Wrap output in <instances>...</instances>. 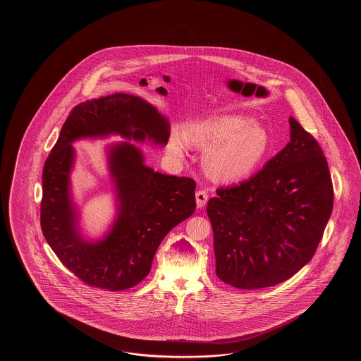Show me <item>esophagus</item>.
I'll list each match as a JSON object with an SVG mask.
<instances>
[{"label": "esophagus", "instance_id": "1", "mask_svg": "<svg viewBox=\"0 0 361 361\" xmlns=\"http://www.w3.org/2000/svg\"><path fill=\"white\" fill-rule=\"evenodd\" d=\"M207 192L205 190H200L196 192V205L197 207H204L207 202Z\"/></svg>", "mask_w": 361, "mask_h": 361}]
</instances>
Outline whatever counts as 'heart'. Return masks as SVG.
I'll return each mask as SVG.
<instances>
[{
  "label": "heart",
  "instance_id": "heart-1",
  "mask_svg": "<svg viewBox=\"0 0 361 361\" xmlns=\"http://www.w3.org/2000/svg\"><path fill=\"white\" fill-rule=\"evenodd\" d=\"M185 145L207 149V174L222 182H238L258 168L269 149V134L245 116L226 115L190 123L182 137L174 138L178 149Z\"/></svg>",
  "mask_w": 361,
  "mask_h": 361
}]
</instances>
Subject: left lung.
<instances>
[{"instance_id":"1","label":"left lung","mask_w":361,"mask_h":361,"mask_svg":"<svg viewBox=\"0 0 361 361\" xmlns=\"http://www.w3.org/2000/svg\"><path fill=\"white\" fill-rule=\"evenodd\" d=\"M290 142L263 169L207 202L215 274L238 289L280 284L314 257L333 209L317 140L290 117Z\"/></svg>"}]
</instances>
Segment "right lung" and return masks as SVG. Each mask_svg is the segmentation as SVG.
I'll return each mask as SVG.
<instances>
[{"label": "right lung", "mask_w": 361, "mask_h": 361, "mask_svg": "<svg viewBox=\"0 0 361 361\" xmlns=\"http://www.w3.org/2000/svg\"><path fill=\"white\" fill-rule=\"evenodd\" d=\"M111 134L165 146L170 125L152 104L129 94L117 92L77 104L44 165L41 228L56 257L81 281L118 292L135 286L149 274L162 238L193 214L196 183L191 178L148 168L142 151L129 142L109 147L108 169L115 184L117 216L106 238L86 241L78 231L71 195L72 143Z\"/></svg>", "instance_id": "add662e5"}]
</instances>
